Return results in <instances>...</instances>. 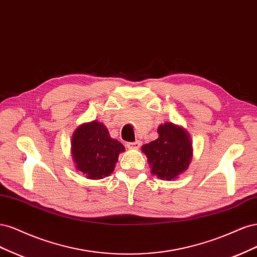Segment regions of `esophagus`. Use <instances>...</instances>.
I'll return each instance as SVG.
<instances>
[{"mask_svg":"<svg viewBox=\"0 0 257 257\" xmlns=\"http://www.w3.org/2000/svg\"><path fill=\"white\" fill-rule=\"evenodd\" d=\"M142 143L139 141H136V142H133V143H126V147L128 148V149H137V148L141 147Z\"/></svg>","mask_w":257,"mask_h":257,"instance_id":"1","label":"esophagus"}]
</instances>
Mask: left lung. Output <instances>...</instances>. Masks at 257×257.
Returning a JSON list of instances; mask_svg holds the SVG:
<instances>
[{
	"label": "left lung",
	"mask_w": 257,
	"mask_h": 257,
	"mask_svg": "<svg viewBox=\"0 0 257 257\" xmlns=\"http://www.w3.org/2000/svg\"><path fill=\"white\" fill-rule=\"evenodd\" d=\"M159 138L142 149L151 166V173L163 180H172L185 172L192 159V144L185 130L173 123L162 124Z\"/></svg>",
	"instance_id": "left-lung-1"
}]
</instances>
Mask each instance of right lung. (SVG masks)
Returning <instances> with one entry per match:
<instances>
[{
    "mask_svg": "<svg viewBox=\"0 0 257 257\" xmlns=\"http://www.w3.org/2000/svg\"><path fill=\"white\" fill-rule=\"evenodd\" d=\"M123 145L109 136L104 124L85 123L75 131L72 154L76 167L89 179H103L114 169Z\"/></svg>",
    "mask_w": 257,
    "mask_h": 257,
    "instance_id": "add662e5",
    "label": "right lung"
}]
</instances>
